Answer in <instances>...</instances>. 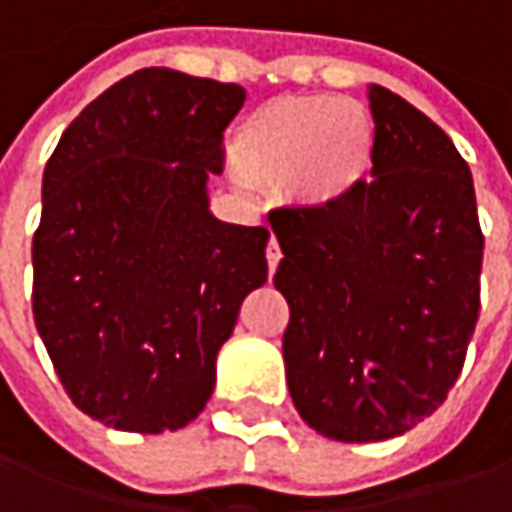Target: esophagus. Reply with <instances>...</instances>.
<instances>
[{
    "instance_id": "obj_1",
    "label": "esophagus",
    "mask_w": 512,
    "mask_h": 512,
    "mask_svg": "<svg viewBox=\"0 0 512 512\" xmlns=\"http://www.w3.org/2000/svg\"><path fill=\"white\" fill-rule=\"evenodd\" d=\"M266 263H269V272H275V269H278V263H281V246H278V240H275V237H269V246H266Z\"/></svg>"
}]
</instances>
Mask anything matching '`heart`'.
I'll return each instance as SVG.
<instances>
[{"mask_svg":"<svg viewBox=\"0 0 512 512\" xmlns=\"http://www.w3.org/2000/svg\"><path fill=\"white\" fill-rule=\"evenodd\" d=\"M371 112L339 95L275 98L252 109L231 136L234 162L266 185L286 182L310 211L342 205L374 165Z\"/></svg>","mask_w":512,"mask_h":512,"instance_id":"obj_1","label":"heart"}]
</instances>
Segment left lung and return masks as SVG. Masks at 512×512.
<instances>
[{"label":"left lung","instance_id":"1","mask_svg":"<svg viewBox=\"0 0 512 512\" xmlns=\"http://www.w3.org/2000/svg\"><path fill=\"white\" fill-rule=\"evenodd\" d=\"M371 182L327 211L269 214L289 304V397L330 440L406 435L443 406L481 310L484 234L452 138L385 86Z\"/></svg>","mask_w":512,"mask_h":512}]
</instances>
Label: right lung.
<instances>
[{"label":"right lung","instance_id":"1","mask_svg":"<svg viewBox=\"0 0 512 512\" xmlns=\"http://www.w3.org/2000/svg\"><path fill=\"white\" fill-rule=\"evenodd\" d=\"M243 101L237 83L141 69L86 106L48 159L34 324L72 403L118 432L196 420L243 298L266 284L269 231L208 208Z\"/></svg>","mask_w":512,"mask_h":512}]
</instances>
